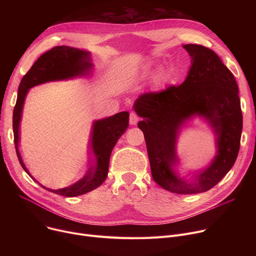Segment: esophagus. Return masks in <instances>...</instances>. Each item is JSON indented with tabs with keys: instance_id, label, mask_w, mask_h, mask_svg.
<instances>
[{
	"instance_id": "esophagus-1",
	"label": "esophagus",
	"mask_w": 256,
	"mask_h": 256,
	"mask_svg": "<svg viewBox=\"0 0 256 256\" xmlns=\"http://www.w3.org/2000/svg\"><path fill=\"white\" fill-rule=\"evenodd\" d=\"M130 124L132 126H136L138 124V116L135 113H130Z\"/></svg>"
}]
</instances>
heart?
Returning <instances> with one entry per match:
<instances>
[{"mask_svg":"<svg viewBox=\"0 0 256 256\" xmlns=\"http://www.w3.org/2000/svg\"><path fill=\"white\" fill-rule=\"evenodd\" d=\"M162 66L160 64H150L148 66H146L144 70H143V76H152L156 74L158 72H160Z\"/></svg>","mask_w":256,"mask_h":256,"instance_id":"b5f03b06","label":"heart"}]
</instances>
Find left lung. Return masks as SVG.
I'll use <instances>...</instances> for the list:
<instances>
[{
	"mask_svg": "<svg viewBox=\"0 0 256 256\" xmlns=\"http://www.w3.org/2000/svg\"><path fill=\"white\" fill-rule=\"evenodd\" d=\"M182 48L191 57L184 82L158 93L142 94L134 111L143 118L138 128L144 134L154 180L172 193L198 194L212 189L232 168L240 150L243 115L234 76L217 54L199 44ZM196 116L212 128L216 156L206 168L184 176L177 170V140Z\"/></svg>",
	"mask_w": 256,
	"mask_h": 256,
	"instance_id": "1",
	"label": "left lung"
}]
</instances>
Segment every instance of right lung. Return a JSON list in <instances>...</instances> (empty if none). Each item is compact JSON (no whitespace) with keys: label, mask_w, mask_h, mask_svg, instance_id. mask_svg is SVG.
Returning <instances> with one entry per match:
<instances>
[{"label":"right lung","mask_w":256,"mask_h":256,"mask_svg":"<svg viewBox=\"0 0 256 256\" xmlns=\"http://www.w3.org/2000/svg\"><path fill=\"white\" fill-rule=\"evenodd\" d=\"M92 68L93 63L91 62V52L89 50L67 46H55L40 56L20 80L12 119L16 150L22 167L37 184L39 182L26 168L18 150L20 124L26 94L31 88L44 83L86 76L91 74ZM128 117V112L124 111L93 121L90 143L92 166L88 169L84 178L61 189H50L42 184H39L50 192L65 197L83 195L98 188L106 178L112 150L118 139L126 130Z\"/></svg>","instance_id":"1"}]
</instances>
